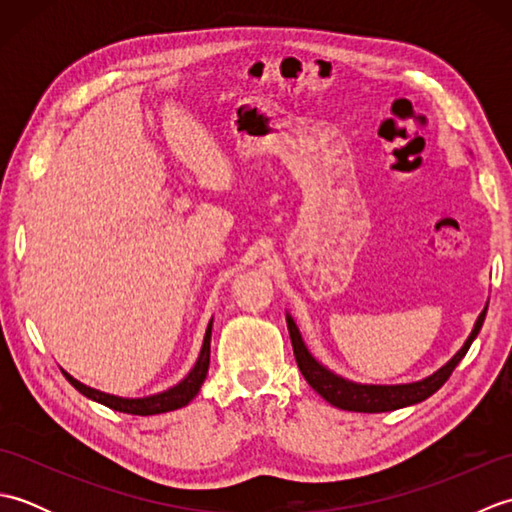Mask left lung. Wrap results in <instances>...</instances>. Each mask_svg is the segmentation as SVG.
Here are the masks:
<instances>
[{
  "mask_svg": "<svg viewBox=\"0 0 512 512\" xmlns=\"http://www.w3.org/2000/svg\"><path fill=\"white\" fill-rule=\"evenodd\" d=\"M486 310H488V303L480 312V317H477L469 339H466L460 350L451 356V361L444 363L440 369H436V372L427 378L413 380V383H400V385L354 383V380H347L339 374H334L332 369H328L312 356L308 345L303 343V336L297 328L295 319L290 317V312H286V323H288L292 350H295V358H297L301 374L308 380V385L317 391L323 400H328L330 405L339 407V409H347V411L380 413V411H394V409L416 405V402H422V400H427L431 394H436V391L444 383H447L451 372L458 367V363L466 356V352H469V347L475 341V336L480 334L482 323L486 319Z\"/></svg>",
  "mask_w": 512,
  "mask_h": 512,
  "instance_id": "1",
  "label": "left lung"
}]
</instances>
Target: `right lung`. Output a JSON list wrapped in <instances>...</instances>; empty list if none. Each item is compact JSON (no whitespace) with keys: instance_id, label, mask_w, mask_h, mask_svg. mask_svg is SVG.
<instances>
[{"instance_id":"right-lung-1","label":"right lung","mask_w":512,"mask_h":512,"mask_svg":"<svg viewBox=\"0 0 512 512\" xmlns=\"http://www.w3.org/2000/svg\"><path fill=\"white\" fill-rule=\"evenodd\" d=\"M211 330H213V317L206 325V332H204V341L200 347V354H198V361L193 363V367L189 369V374L184 376L180 383H176L173 387L165 389V391H158V394H151V396H143V398H123V396H114V394H105L101 389H94L83 385L81 380H76L74 376H70L65 369H61L63 376L70 380V385L81 391L85 398H90L94 402H101V405L110 407L114 411H123V413H132V416H154V413H167L173 409H180L184 405H189V402L198 396V391L204 383L206 372H209V361H211Z\"/></svg>"}]
</instances>
